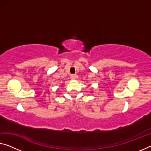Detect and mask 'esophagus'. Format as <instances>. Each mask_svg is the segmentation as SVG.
<instances>
[{
  "label": "esophagus",
  "instance_id": "obj_1",
  "mask_svg": "<svg viewBox=\"0 0 151 151\" xmlns=\"http://www.w3.org/2000/svg\"><path fill=\"white\" fill-rule=\"evenodd\" d=\"M76 78H78L77 75H75V74H72V75H71V79H72V80H75Z\"/></svg>",
  "mask_w": 151,
  "mask_h": 151
}]
</instances>
